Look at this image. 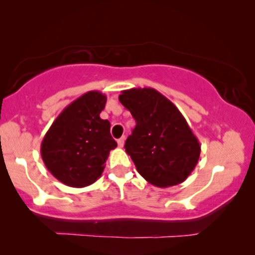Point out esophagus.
<instances>
[{"mask_svg": "<svg viewBox=\"0 0 255 255\" xmlns=\"http://www.w3.org/2000/svg\"><path fill=\"white\" fill-rule=\"evenodd\" d=\"M124 142H125V137H124V135L117 140V144H118V146H120V147H123Z\"/></svg>", "mask_w": 255, "mask_h": 255, "instance_id": "1", "label": "esophagus"}]
</instances>
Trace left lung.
Wrapping results in <instances>:
<instances>
[{"instance_id": "left-lung-1", "label": "left lung", "mask_w": 255, "mask_h": 255, "mask_svg": "<svg viewBox=\"0 0 255 255\" xmlns=\"http://www.w3.org/2000/svg\"><path fill=\"white\" fill-rule=\"evenodd\" d=\"M118 100L135 121L124 147L138 173L155 187L182 183L197 165L201 145L175 104L153 88L123 90Z\"/></svg>"}]
</instances>
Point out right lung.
I'll return each mask as SVG.
<instances>
[{
  "mask_svg": "<svg viewBox=\"0 0 255 255\" xmlns=\"http://www.w3.org/2000/svg\"><path fill=\"white\" fill-rule=\"evenodd\" d=\"M107 96L97 90L83 94L55 118L40 145L52 175L66 186L83 188L102 175L109 152L117 147L110 123L102 120Z\"/></svg>",
  "mask_w": 255,
  "mask_h": 255,
  "instance_id": "1",
  "label": "right lung"
}]
</instances>
